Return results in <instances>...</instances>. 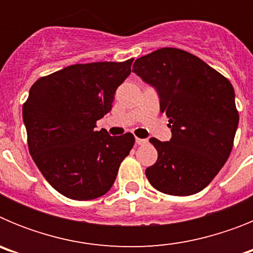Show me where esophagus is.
<instances>
[{"label":"esophagus","mask_w":253,"mask_h":253,"mask_svg":"<svg viewBox=\"0 0 253 253\" xmlns=\"http://www.w3.org/2000/svg\"><path fill=\"white\" fill-rule=\"evenodd\" d=\"M135 143L138 146H143V144H147V139H142V138H135Z\"/></svg>","instance_id":"34e87169"}]
</instances>
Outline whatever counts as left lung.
Masks as SVG:
<instances>
[{
    "label": "left lung",
    "mask_w": 253,
    "mask_h": 253,
    "mask_svg": "<svg viewBox=\"0 0 253 253\" xmlns=\"http://www.w3.org/2000/svg\"><path fill=\"white\" fill-rule=\"evenodd\" d=\"M133 72L157 88L172 131L169 142L149 139L158 153L146 169L149 184L175 196L202 191L233 148L240 122L233 86L196 55L169 46L138 58Z\"/></svg>",
    "instance_id": "obj_1"
}]
</instances>
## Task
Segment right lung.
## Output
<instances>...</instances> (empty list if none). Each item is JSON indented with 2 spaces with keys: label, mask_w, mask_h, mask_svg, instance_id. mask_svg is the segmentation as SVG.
<instances>
[{
  "label": "right lung",
  "mask_w": 253,
  "mask_h": 253,
  "mask_svg": "<svg viewBox=\"0 0 253 253\" xmlns=\"http://www.w3.org/2000/svg\"><path fill=\"white\" fill-rule=\"evenodd\" d=\"M133 60L72 64L31 86L22 105L29 152L45 180L66 198L105 195L133 148L131 133L111 137L95 129L111 110Z\"/></svg>",
  "instance_id": "add662e5"
}]
</instances>
